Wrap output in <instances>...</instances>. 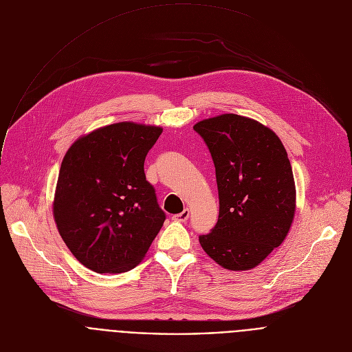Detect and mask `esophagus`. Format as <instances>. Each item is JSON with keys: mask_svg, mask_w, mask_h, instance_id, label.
Masks as SVG:
<instances>
[{"mask_svg": "<svg viewBox=\"0 0 352 352\" xmlns=\"http://www.w3.org/2000/svg\"><path fill=\"white\" fill-rule=\"evenodd\" d=\"M189 219V210L188 209H185L184 212H181V213H178V214H175V216H173V220H175V221H186Z\"/></svg>", "mask_w": 352, "mask_h": 352, "instance_id": "34e87169", "label": "esophagus"}]
</instances>
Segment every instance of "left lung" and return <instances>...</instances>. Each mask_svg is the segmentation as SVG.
<instances>
[{"label": "left lung", "instance_id": "8db88e82", "mask_svg": "<svg viewBox=\"0 0 352 352\" xmlns=\"http://www.w3.org/2000/svg\"><path fill=\"white\" fill-rule=\"evenodd\" d=\"M216 167L219 220L200 235L228 270L258 266L287 236L295 212L291 163L278 136L255 120L223 114L197 122Z\"/></svg>", "mask_w": 352, "mask_h": 352}]
</instances>
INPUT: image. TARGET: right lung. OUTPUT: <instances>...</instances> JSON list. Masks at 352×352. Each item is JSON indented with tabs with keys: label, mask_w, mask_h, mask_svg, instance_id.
<instances>
[{
	"label": "right lung",
	"mask_w": 352,
	"mask_h": 352,
	"mask_svg": "<svg viewBox=\"0 0 352 352\" xmlns=\"http://www.w3.org/2000/svg\"><path fill=\"white\" fill-rule=\"evenodd\" d=\"M159 126L118 122L78 139L67 152L54 219L72 255L96 273H124L146 255L166 220L144 159Z\"/></svg>",
	"instance_id": "1"
}]
</instances>
